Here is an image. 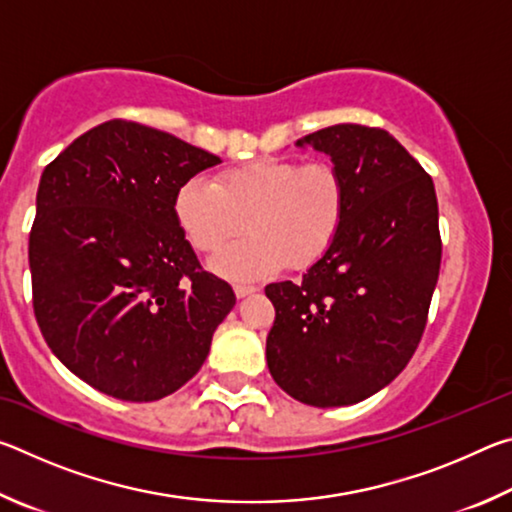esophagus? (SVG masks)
<instances>
[{
    "mask_svg": "<svg viewBox=\"0 0 512 512\" xmlns=\"http://www.w3.org/2000/svg\"><path fill=\"white\" fill-rule=\"evenodd\" d=\"M255 291H257L255 284H244V282H237V284H235V293H237V298L250 296V293H255Z\"/></svg>",
    "mask_w": 512,
    "mask_h": 512,
    "instance_id": "esophagus-1",
    "label": "esophagus"
}]
</instances>
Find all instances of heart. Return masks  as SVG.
Segmentation results:
<instances>
[{"label":"heart","mask_w":512,"mask_h":512,"mask_svg":"<svg viewBox=\"0 0 512 512\" xmlns=\"http://www.w3.org/2000/svg\"><path fill=\"white\" fill-rule=\"evenodd\" d=\"M348 183L327 160L259 158L225 169L216 183L194 176L178 187L173 214L198 253H216L244 225L250 235L214 257L230 277H262L277 268L316 264L339 237Z\"/></svg>","instance_id":"obj_1"}]
</instances>
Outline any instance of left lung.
Here are the masks:
<instances>
[{"instance_id": "left-lung-1", "label": "left lung", "mask_w": 512, "mask_h": 512, "mask_svg": "<svg viewBox=\"0 0 512 512\" xmlns=\"http://www.w3.org/2000/svg\"><path fill=\"white\" fill-rule=\"evenodd\" d=\"M302 142L332 155L343 171L348 212L302 282L264 289L275 307L266 361L284 393L327 409L366 400L411 361L427 327L443 241L433 180L393 135L336 124Z\"/></svg>"}]
</instances>
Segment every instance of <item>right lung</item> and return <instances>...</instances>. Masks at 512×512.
Wrapping results in <instances>:
<instances>
[{
	"instance_id": "1",
	"label": "right lung",
	"mask_w": 512,
	"mask_h": 512,
	"mask_svg": "<svg viewBox=\"0 0 512 512\" xmlns=\"http://www.w3.org/2000/svg\"><path fill=\"white\" fill-rule=\"evenodd\" d=\"M219 162L176 135L110 119L42 171L33 314L51 352L97 391L126 402L176 393L235 307L173 214L178 187Z\"/></svg>"
}]
</instances>
